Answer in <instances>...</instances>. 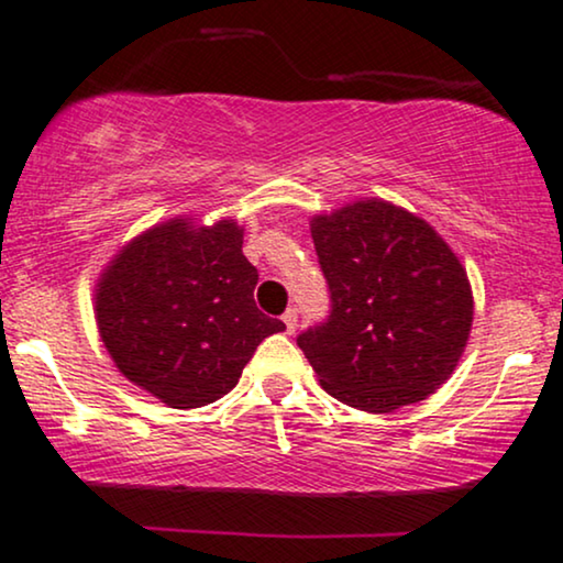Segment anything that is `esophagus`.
Instances as JSON below:
<instances>
[{
	"label": "esophagus",
	"instance_id": "34e87169",
	"mask_svg": "<svg viewBox=\"0 0 563 563\" xmlns=\"http://www.w3.org/2000/svg\"><path fill=\"white\" fill-rule=\"evenodd\" d=\"M283 324H286V332L294 334L296 327H298V311L296 309H288L286 314H283Z\"/></svg>",
	"mask_w": 563,
	"mask_h": 563
}]
</instances>
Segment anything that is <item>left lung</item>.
I'll use <instances>...</instances> for the list:
<instances>
[{
	"label": "left lung",
	"instance_id": "8db88e82",
	"mask_svg": "<svg viewBox=\"0 0 563 563\" xmlns=\"http://www.w3.org/2000/svg\"><path fill=\"white\" fill-rule=\"evenodd\" d=\"M309 225L332 314L298 334V347L324 393L366 412L437 393L473 330V288L457 254L416 212L376 197L319 212Z\"/></svg>",
	"mask_w": 563,
	"mask_h": 563
}]
</instances>
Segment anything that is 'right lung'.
I'll use <instances>...</instances> for the list:
<instances>
[{"instance_id": "add662e5", "label": "right lung", "mask_w": 563, "mask_h": 563, "mask_svg": "<svg viewBox=\"0 0 563 563\" xmlns=\"http://www.w3.org/2000/svg\"><path fill=\"white\" fill-rule=\"evenodd\" d=\"M233 218L176 216L119 249L96 280V324L113 366L168 408L229 395L280 319L254 303L260 275Z\"/></svg>"}]
</instances>
